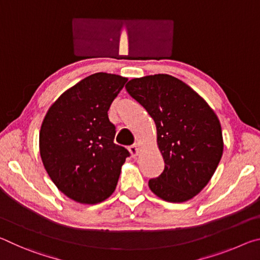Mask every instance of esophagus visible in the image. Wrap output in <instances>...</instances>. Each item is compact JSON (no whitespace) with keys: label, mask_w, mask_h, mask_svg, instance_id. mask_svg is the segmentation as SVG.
I'll return each mask as SVG.
<instances>
[{"label":"esophagus","mask_w":260,"mask_h":260,"mask_svg":"<svg viewBox=\"0 0 260 260\" xmlns=\"http://www.w3.org/2000/svg\"><path fill=\"white\" fill-rule=\"evenodd\" d=\"M129 152H131V156L133 157V158H135L136 156L139 155V152H140V148H139V146L138 144H133V146H131L129 147Z\"/></svg>","instance_id":"34e87169"}]
</instances>
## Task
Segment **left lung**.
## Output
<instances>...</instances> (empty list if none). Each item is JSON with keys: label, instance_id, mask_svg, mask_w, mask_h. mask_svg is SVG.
I'll return each mask as SVG.
<instances>
[{"label": "left lung", "instance_id": "8db88e82", "mask_svg": "<svg viewBox=\"0 0 260 260\" xmlns=\"http://www.w3.org/2000/svg\"><path fill=\"white\" fill-rule=\"evenodd\" d=\"M156 124L165 169L149 180L162 201L182 203L202 191L221 159V125L210 105L187 83L169 74L132 79L125 86Z\"/></svg>", "mask_w": 260, "mask_h": 260}]
</instances>
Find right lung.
<instances>
[{
	"label": "right lung",
	"instance_id": "1",
	"mask_svg": "<svg viewBox=\"0 0 260 260\" xmlns=\"http://www.w3.org/2000/svg\"><path fill=\"white\" fill-rule=\"evenodd\" d=\"M127 78L99 72L65 90L42 121L39 147L52 182L69 199L98 204L112 195L129 152L113 142L110 105Z\"/></svg>",
	"mask_w": 260,
	"mask_h": 260
}]
</instances>
